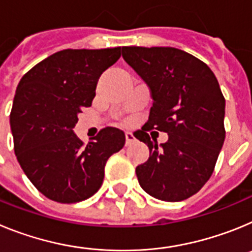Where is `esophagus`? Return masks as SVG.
<instances>
[{"mask_svg":"<svg viewBox=\"0 0 252 252\" xmlns=\"http://www.w3.org/2000/svg\"><path fill=\"white\" fill-rule=\"evenodd\" d=\"M125 137H126V145H128L130 142H132L135 140V137H133V135L131 132L125 133Z\"/></svg>","mask_w":252,"mask_h":252,"instance_id":"34e87169","label":"esophagus"}]
</instances>
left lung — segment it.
I'll list each match as a JSON object with an SVG mask.
<instances>
[{"label": "left lung", "mask_w": 252, "mask_h": 252, "mask_svg": "<svg viewBox=\"0 0 252 252\" xmlns=\"http://www.w3.org/2000/svg\"><path fill=\"white\" fill-rule=\"evenodd\" d=\"M125 62L150 88L153 107L135 137L150 150L136 168L141 188L151 197L179 202L199 190L215 170L224 141V97L206 63L177 48L122 46ZM168 133L157 146L147 131Z\"/></svg>", "instance_id": "1"}]
</instances>
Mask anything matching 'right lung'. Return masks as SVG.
<instances>
[{
  "label": "right lung",
  "instance_id": "obj_1",
  "mask_svg": "<svg viewBox=\"0 0 252 252\" xmlns=\"http://www.w3.org/2000/svg\"><path fill=\"white\" fill-rule=\"evenodd\" d=\"M121 48L65 49L21 78L10 115L17 161L35 188L59 203H77L102 186L104 165L125 145L119 128H102L84 145L73 131L91 107L98 78Z\"/></svg>",
  "mask_w": 252,
  "mask_h": 252
}]
</instances>
